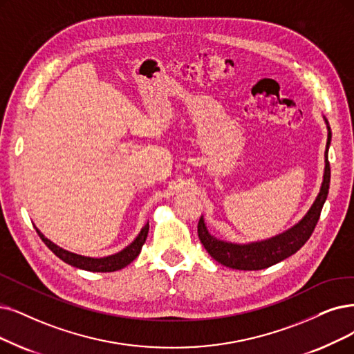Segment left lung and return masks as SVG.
Listing matches in <instances>:
<instances>
[{
    "label": "left lung",
    "instance_id": "1",
    "mask_svg": "<svg viewBox=\"0 0 354 354\" xmlns=\"http://www.w3.org/2000/svg\"><path fill=\"white\" fill-rule=\"evenodd\" d=\"M325 123H327L328 129V139L327 148H325L324 180L317 199L308 210V214L298 223L293 225L290 230L281 232L273 238L264 239V241L250 244L226 243L214 235H210L202 216L199 225H197V234H199L201 243L210 254L212 259H215L218 263L226 267L235 268V270H261V268H267L290 257L292 254L302 248V245L308 241L309 236L313 235L315 230V225L319 219L322 206L325 201H327L330 189L331 171L328 162V148L331 142V129L327 119H325Z\"/></svg>",
    "mask_w": 354,
    "mask_h": 354
}]
</instances>
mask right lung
<instances>
[{
  "label": "right lung",
  "mask_w": 354,
  "mask_h": 354,
  "mask_svg": "<svg viewBox=\"0 0 354 354\" xmlns=\"http://www.w3.org/2000/svg\"><path fill=\"white\" fill-rule=\"evenodd\" d=\"M36 228V226H35ZM148 231H149V223H147L142 230H140L139 235L133 239V241L123 248L122 251L111 254V256L107 257H100V259H94V257H86V256H80V254L66 251L61 247H58L56 244H53L52 241L41 234L37 228L36 232L39 234V236L41 238L48 248L55 254L56 257H59L62 261H65L66 264L74 266L77 268H81V270H87V272H116L120 270V268L126 267L128 264H131L138 256L140 250H142V245L145 244V239L148 236Z\"/></svg>",
  "instance_id": "add662e5"
}]
</instances>
